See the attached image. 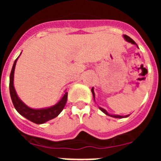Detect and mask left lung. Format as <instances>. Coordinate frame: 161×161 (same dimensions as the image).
<instances>
[{"label": "left lung", "mask_w": 161, "mask_h": 161, "mask_svg": "<svg viewBox=\"0 0 161 161\" xmlns=\"http://www.w3.org/2000/svg\"><path fill=\"white\" fill-rule=\"evenodd\" d=\"M123 38H124L125 40L126 41V42H130V43L134 44V45H136V46L138 48H139V47H138V45H137V44H136V42H135V41H134L133 39H131V38H130V37L127 36V35H123ZM91 91H92V93H93V99H94V101H95V93H94V89H93V87L92 88ZM98 107H99V109H100L101 110H102V111L103 112L104 114H106V115H108V116H110V117L116 118V119H123V118H127L129 116V115H130V114H127V115H124V116H122V115H119V114H111L108 113V112L106 111V109H104V108L100 107V106H98Z\"/></svg>", "instance_id": "left-lung-1"}]
</instances>
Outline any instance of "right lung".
<instances>
[{
    "mask_svg": "<svg viewBox=\"0 0 161 161\" xmlns=\"http://www.w3.org/2000/svg\"><path fill=\"white\" fill-rule=\"evenodd\" d=\"M21 54L19 55V56L21 55ZM19 56L17 58L16 60L14 61L12 70L10 72V76H9V93H10L13 104H14V108L16 109L17 111L24 118L27 119L31 122L36 123V124H42V123H47V121L51 120V119H55L60 114V112L64 108L65 104L67 102L68 93L65 90L64 93L62 95L59 102L53 106H49V107L35 109V108L29 107L27 105H25L18 97V93L15 90V88H14V71H15L17 61H18Z\"/></svg>",
    "mask_w": 161,
    "mask_h": 161,
    "instance_id": "right-lung-1",
    "label": "right lung"
}]
</instances>
